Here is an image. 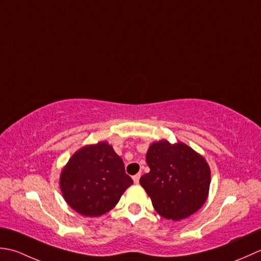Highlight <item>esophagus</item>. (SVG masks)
<instances>
[{
	"mask_svg": "<svg viewBox=\"0 0 261 261\" xmlns=\"http://www.w3.org/2000/svg\"><path fill=\"white\" fill-rule=\"evenodd\" d=\"M140 178H141V175L140 174H135L134 177H133V180H134V184H138L140 182Z\"/></svg>",
	"mask_w": 261,
	"mask_h": 261,
	"instance_id": "obj_1",
	"label": "esophagus"
}]
</instances>
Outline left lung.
Masks as SVG:
<instances>
[{
    "instance_id": "obj_1",
    "label": "left lung",
    "mask_w": 261,
    "mask_h": 261,
    "mask_svg": "<svg viewBox=\"0 0 261 261\" xmlns=\"http://www.w3.org/2000/svg\"><path fill=\"white\" fill-rule=\"evenodd\" d=\"M150 172L140 184L154 210L167 220L180 221L197 212L208 197L211 169L205 158L182 142H153L146 152Z\"/></svg>"
}]
</instances>
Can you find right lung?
I'll use <instances>...</instances> for the list:
<instances>
[{"instance_id": "add662e5", "label": "right lung", "mask_w": 261, "mask_h": 261, "mask_svg": "<svg viewBox=\"0 0 261 261\" xmlns=\"http://www.w3.org/2000/svg\"><path fill=\"white\" fill-rule=\"evenodd\" d=\"M132 185L123 159L105 141L79 148L60 175L63 198L72 210L88 217L113 210Z\"/></svg>"}]
</instances>
